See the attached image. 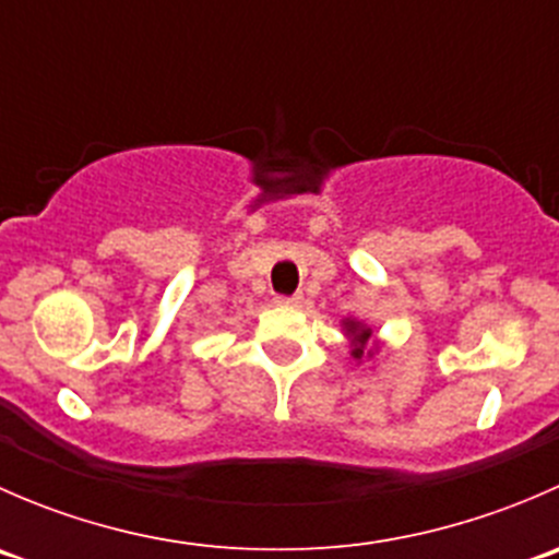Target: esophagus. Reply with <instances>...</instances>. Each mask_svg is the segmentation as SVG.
Masks as SVG:
<instances>
[{
  "label": "esophagus",
  "instance_id": "obj_1",
  "mask_svg": "<svg viewBox=\"0 0 559 559\" xmlns=\"http://www.w3.org/2000/svg\"><path fill=\"white\" fill-rule=\"evenodd\" d=\"M275 302H278V306H289V308H297L302 302V295H292V297H284V295H278L275 297Z\"/></svg>",
  "mask_w": 559,
  "mask_h": 559
}]
</instances>
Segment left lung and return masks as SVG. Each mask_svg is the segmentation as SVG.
Listing matches in <instances>:
<instances>
[{
    "instance_id": "1",
    "label": "left lung",
    "mask_w": 559,
    "mask_h": 559,
    "mask_svg": "<svg viewBox=\"0 0 559 559\" xmlns=\"http://www.w3.org/2000/svg\"><path fill=\"white\" fill-rule=\"evenodd\" d=\"M343 332H346L348 343H352V357L357 359V362L376 357V352H379V343L373 341V346H370V337H373V330H370V326L365 324V321L343 319Z\"/></svg>"
}]
</instances>
